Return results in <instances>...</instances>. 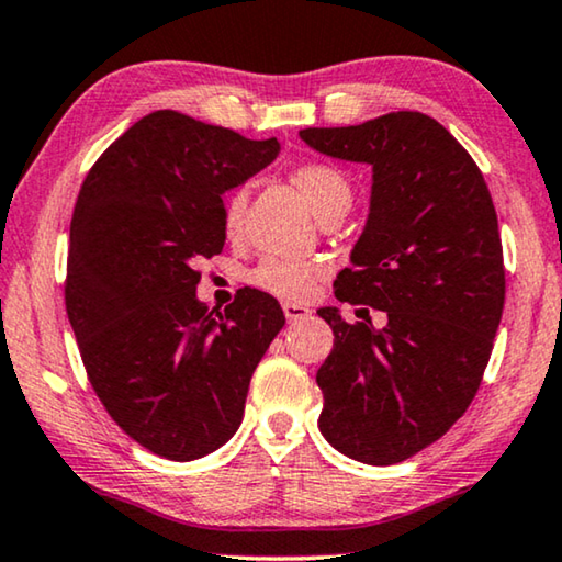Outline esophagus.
Listing matches in <instances>:
<instances>
[{
	"instance_id": "34e87169",
	"label": "esophagus",
	"mask_w": 562,
	"mask_h": 562,
	"mask_svg": "<svg viewBox=\"0 0 562 562\" xmlns=\"http://www.w3.org/2000/svg\"><path fill=\"white\" fill-rule=\"evenodd\" d=\"M283 314H286V319L294 324L301 319H308V308L304 304H294V301H283Z\"/></svg>"
}]
</instances>
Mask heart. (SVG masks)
I'll return each instance as SVG.
<instances>
[{
  "instance_id": "1",
  "label": "heart",
  "mask_w": 562,
  "mask_h": 562,
  "mask_svg": "<svg viewBox=\"0 0 562 562\" xmlns=\"http://www.w3.org/2000/svg\"><path fill=\"white\" fill-rule=\"evenodd\" d=\"M291 184L301 192L312 213L324 221V217L347 210L352 202V187L339 169L319 161L296 167L291 172ZM243 213H246V190H235L223 202V231L227 238H238L243 231ZM322 279V266L316 263H296L283 261V258H263L254 271H250V283L268 294L281 299H306L312 294L316 281Z\"/></svg>"
}]
</instances>
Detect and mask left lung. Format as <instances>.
I'll return each instance as SVG.
<instances>
[{"label": "left lung", "instance_id": "1", "mask_svg": "<svg viewBox=\"0 0 562 562\" xmlns=\"http://www.w3.org/2000/svg\"><path fill=\"white\" fill-rule=\"evenodd\" d=\"M312 149L372 167L370 215L335 296L387 314H319L335 347L316 372L319 430L345 457L387 467L438 441L474 401L504 308L497 213L476 161L418 111L304 128Z\"/></svg>", "mask_w": 562, "mask_h": 562}]
</instances>
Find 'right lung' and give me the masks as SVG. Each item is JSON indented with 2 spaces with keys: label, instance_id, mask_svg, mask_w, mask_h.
Wrapping results in <instances>:
<instances>
[{
  "label": "right lung",
  "instance_id": "right-lung-1",
  "mask_svg": "<svg viewBox=\"0 0 562 562\" xmlns=\"http://www.w3.org/2000/svg\"><path fill=\"white\" fill-rule=\"evenodd\" d=\"M279 151L276 139L165 109L121 134L80 187L65 308L103 408L157 457L192 461L221 449L286 324L279 301L258 289L210 312L194 268L225 246L223 192Z\"/></svg>",
  "mask_w": 562,
  "mask_h": 562
}]
</instances>
